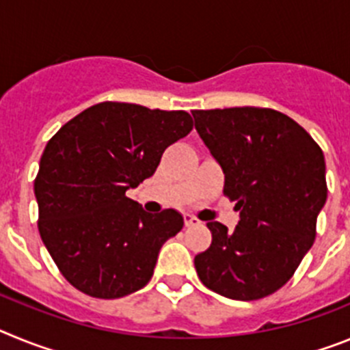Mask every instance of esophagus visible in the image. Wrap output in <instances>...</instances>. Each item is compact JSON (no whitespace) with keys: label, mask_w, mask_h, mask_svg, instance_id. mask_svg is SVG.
<instances>
[{"label":"esophagus","mask_w":350,"mask_h":350,"mask_svg":"<svg viewBox=\"0 0 350 350\" xmlns=\"http://www.w3.org/2000/svg\"><path fill=\"white\" fill-rule=\"evenodd\" d=\"M184 222H185V226H187V228H193V226L202 224V221H200V219H196L194 215H189V213H185V215H184Z\"/></svg>","instance_id":"obj_1"}]
</instances>
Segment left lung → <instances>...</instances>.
I'll return each instance as SVG.
<instances>
[{"instance_id": "8db88e82", "label": "left lung", "mask_w": 350, "mask_h": 350, "mask_svg": "<svg viewBox=\"0 0 350 350\" xmlns=\"http://www.w3.org/2000/svg\"><path fill=\"white\" fill-rule=\"evenodd\" d=\"M194 126L224 172L234 231L208 222L212 243L194 258L198 277L231 299L265 298L295 275L326 203V163L298 122L258 107L193 110Z\"/></svg>"}]
</instances>
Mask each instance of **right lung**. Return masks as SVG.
Segmentation results:
<instances>
[{
	"label": "right lung",
	"instance_id": "1",
	"mask_svg": "<svg viewBox=\"0 0 350 350\" xmlns=\"http://www.w3.org/2000/svg\"><path fill=\"white\" fill-rule=\"evenodd\" d=\"M193 129L184 110L92 105L49 140L35 178L38 231L64 279L92 298L131 295L184 226L177 210L147 213L126 191L152 177L165 148Z\"/></svg>",
	"mask_w": 350,
	"mask_h": 350
}]
</instances>
